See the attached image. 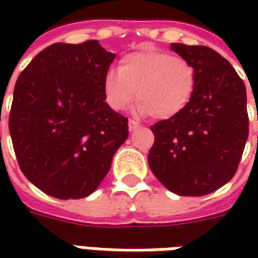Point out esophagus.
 Listing matches in <instances>:
<instances>
[{
    "label": "esophagus",
    "mask_w": 258,
    "mask_h": 258,
    "mask_svg": "<svg viewBox=\"0 0 258 258\" xmlns=\"http://www.w3.org/2000/svg\"><path fill=\"white\" fill-rule=\"evenodd\" d=\"M129 124H131V127H132V129H136V127H138V122H136V120H131Z\"/></svg>",
    "instance_id": "esophagus-1"
}]
</instances>
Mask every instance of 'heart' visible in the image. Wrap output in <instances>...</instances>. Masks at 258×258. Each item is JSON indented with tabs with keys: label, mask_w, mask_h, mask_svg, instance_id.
<instances>
[{
	"label": "heart",
	"mask_w": 258,
	"mask_h": 258,
	"mask_svg": "<svg viewBox=\"0 0 258 258\" xmlns=\"http://www.w3.org/2000/svg\"><path fill=\"white\" fill-rule=\"evenodd\" d=\"M139 58L142 64L149 67L152 73L159 75L161 77H172L178 72V64L173 57L164 54L154 48H146L144 53L139 55Z\"/></svg>",
	"instance_id": "heart-1"
}]
</instances>
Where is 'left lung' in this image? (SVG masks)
<instances>
[{
  "instance_id": "8db88e82",
  "label": "left lung",
  "mask_w": 258,
  "mask_h": 258,
  "mask_svg": "<svg viewBox=\"0 0 258 258\" xmlns=\"http://www.w3.org/2000/svg\"><path fill=\"white\" fill-rule=\"evenodd\" d=\"M114 54L97 40L48 45L18 76L10 135L25 178L58 200L93 194L127 138V120L106 103Z\"/></svg>"
}]
</instances>
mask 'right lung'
Instances as JSON below:
<instances>
[{
	"label": "right lung",
	"mask_w": 258,
	"mask_h": 258,
	"mask_svg": "<svg viewBox=\"0 0 258 258\" xmlns=\"http://www.w3.org/2000/svg\"><path fill=\"white\" fill-rule=\"evenodd\" d=\"M172 50L194 69V89L178 113L152 127L148 162L171 192L201 197L228 182L240 164L248 136L245 87L233 69L221 75L210 67L205 47Z\"/></svg>",
	"instance_id": "1"
}]
</instances>
